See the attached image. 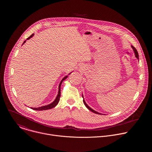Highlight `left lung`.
Wrapping results in <instances>:
<instances>
[{
    "mask_svg": "<svg viewBox=\"0 0 152 152\" xmlns=\"http://www.w3.org/2000/svg\"><path fill=\"white\" fill-rule=\"evenodd\" d=\"M132 48H133V51H134V54H135V56H136V57L139 60V54H138V53H137V50H136V49L133 47V46H132ZM83 102H84V105H86V107H87V108L89 110H91V112H94V113H96V114H99V115H101V113H99V112H97L96 111H95V110H93L88 105H87V104H86V101H85V100H84V97H83Z\"/></svg>",
    "mask_w": 152,
    "mask_h": 152,
    "instance_id": "1",
    "label": "left lung"
}]
</instances>
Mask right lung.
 <instances>
[{
    "label": "right lung",
    "instance_id": "obj_1",
    "mask_svg": "<svg viewBox=\"0 0 152 152\" xmlns=\"http://www.w3.org/2000/svg\"><path fill=\"white\" fill-rule=\"evenodd\" d=\"M34 36V34H32L30 37H28L27 39V40H29L30 38H31L33 36ZM26 42V40H25L24 42H23V44H24V43ZM22 44V45H23ZM70 74V73H69ZM68 77V76L66 75V76H65L64 77L63 79H62V80L61 81V82H60V84H59V87H58V95H57V97H56V99L52 102V103H51L50 104H48V105H45V106H43V107H38V108H30L31 109H34V110H47V109H50L53 108H54V107H55L57 104H58V102H59V101H60V96H61V84H62V83H63V81H64V80H65V79L66 78Z\"/></svg>",
    "mask_w": 152,
    "mask_h": 152
}]
</instances>
